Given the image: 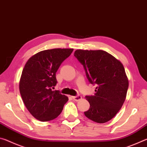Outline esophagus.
Returning <instances> with one entry per match:
<instances>
[{
  "instance_id": "esophagus-1",
  "label": "esophagus",
  "mask_w": 147,
  "mask_h": 147,
  "mask_svg": "<svg viewBox=\"0 0 147 147\" xmlns=\"http://www.w3.org/2000/svg\"><path fill=\"white\" fill-rule=\"evenodd\" d=\"M72 98H73V99L74 100H75L76 102L81 100L82 98V96H80V95H77V96H72Z\"/></svg>"
}]
</instances>
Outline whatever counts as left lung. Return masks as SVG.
I'll return each instance as SVG.
<instances>
[{
	"label": "left lung",
	"mask_w": 147,
	"mask_h": 147,
	"mask_svg": "<svg viewBox=\"0 0 147 147\" xmlns=\"http://www.w3.org/2000/svg\"><path fill=\"white\" fill-rule=\"evenodd\" d=\"M74 56L83 65L89 82L96 85L94 95L86 96L90 108L84 115L98 123L110 121L123 106L128 88L123 63L101 50L78 49Z\"/></svg>",
	"instance_id": "obj_1"
}]
</instances>
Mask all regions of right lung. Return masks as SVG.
<instances>
[{
	"label": "right lung",
	"mask_w": 147,
	"mask_h": 147,
	"mask_svg": "<svg viewBox=\"0 0 147 147\" xmlns=\"http://www.w3.org/2000/svg\"><path fill=\"white\" fill-rule=\"evenodd\" d=\"M73 49H53L39 52L24 65L19 81V91L26 108L34 117L45 122L58 117L69 98L53 91L56 73Z\"/></svg>",
	"instance_id": "add662e5"
}]
</instances>
